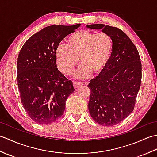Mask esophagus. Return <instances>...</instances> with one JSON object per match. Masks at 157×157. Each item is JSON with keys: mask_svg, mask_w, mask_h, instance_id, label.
Masks as SVG:
<instances>
[{"mask_svg": "<svg viewBox=\"0 0 157 157\" xmlns=\"http://www.w3.org/2000/svg\"><path fill=\"white\" fill-rule=\"evenodd\" d=\"M84 85V83L83 82H73V87L75 88H78L80 86Z\"/></svg>", "mask_w": 157, "mask_h": 157, "instance_id": "34e87169", "label": "esophagus"}]
</instances>
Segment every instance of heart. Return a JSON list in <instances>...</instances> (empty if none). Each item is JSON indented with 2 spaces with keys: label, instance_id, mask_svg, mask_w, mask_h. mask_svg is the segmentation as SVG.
<instances>
[{
  "label": "heart",
  "instance_id": "obj_1",
  "mask_svg": "<svg viewBox=\"0 0 157 157\" xmlns=\"http://www.w3.org/2000/svg\"><path fill=\"white\" fill-rule=\"evenodd\" d=\"M65 42L55 48L56 63L63 73L71 75L79 61L81 65L76 73L78 78H86L91 73L98 74L102 71L113 52V40L106 33L77 31L69 34Z\"/></svg>",
  "mask_w": 157,
  "mask_h": 157
}]
</instances>
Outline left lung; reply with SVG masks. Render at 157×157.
Wrapping results in <instances>:
<instances>
[{
    "instance_id": "8db88e82",
    "label": "left lung",
    "mask_w": 157,
    "mask_h": 157,
    "mask_svg": "<svg viewBox=\"0 0 157 157\" xmlns=\"http://www.w3.org/2000/svg\"><path fill=\"white\" fill-rule=\"evenodd\" d=\"M111 36L113 52L105 67L88 85L91 93L88 109L99 125L113 126L134 109L140 88L142 64L137 48L121 29L104 24L88 25Z\"/></svg>"
}]
</instances>
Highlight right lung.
Here are the masks:
<instances>
[{
	"label": "right lung",
	"instance_id": "add662e5",
	"mask_svg": "<svg viewBox=\"0 0 157 157\" xmlns=\"http://www.w3.org/2000/svg\"><path fill=\"white\" fill-rule=\"evenodd\" d=\"M79 25L46 27L32 36L19 52L17 78L20 98L29 117L39 124L48 125L61 117L67 98L75 90L72 82L59 71L55 51Z\"/></svg>",
	"mask_w": 157,
	"mask_h": 157
}]
</instances>
